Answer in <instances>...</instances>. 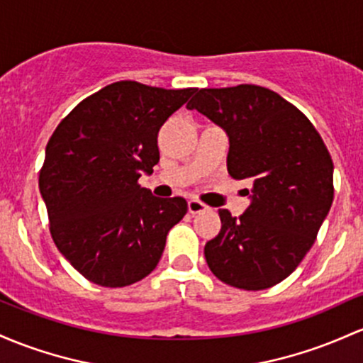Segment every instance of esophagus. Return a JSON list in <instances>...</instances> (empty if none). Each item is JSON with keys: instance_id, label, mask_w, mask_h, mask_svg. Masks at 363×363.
I'll return each mask as SVG.
<instances>
[{"instance_id": "esophagus-1", "label": "esophagus", "mask_w": 363, "mask_h": 363, "mask_svg": "<svg viewBox=\"0 0 363 363\" xmlns=\"http://www.w3.org/2000/svg\"><path fill=\"white\" fill-rule=\"evenodd\" d=\"M188 210H189L191 215H196V213L205 212V210H208V206H206L205 203H201L198 200H189L188 201Z\"/></svg>"}]
</instances>
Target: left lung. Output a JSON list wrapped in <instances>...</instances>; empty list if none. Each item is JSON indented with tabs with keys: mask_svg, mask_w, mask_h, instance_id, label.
I'll return each mask as SVG.
<instances>
[{
	"mask_svg": "<svg viewBox=\"0 0 363 363\" xmlns=\"http://www.w3.org/2000/svg\"><path fill=\"white\" fill-rule=\"evenodd\" d=\"M225 130L227 172L252 182L240 218L218 210L222 229L205 245L215 277L258 291L277 284L312 248L333 205L334 165L315 127L267 87L200 89L188 103Z\"/></svg>",
	"mask_w": 363,
	"mask_h": 363,
	"instance_id": "obj_1",
	"label": "left lung"
}]
</instances>
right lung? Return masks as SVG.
Returning a JSON list of instances; mask_svg holds the SVG:
<instances>
[{
    "label": "right lung",
    "mask_w": 363,
    "mask_h": 363,
    "mask_svg": "<svg viewBox=\"0 0 363 363\" xmlns=\"http://www.w3.org/2000/svg\"><path fill=\"white\" fill-rule=\"evenodd\" d=\"M196 93L121 81L79 103L58 123L39 174L50 230L77 272L105 288L151 274L184 198H157L138 179L160 160L157 138Z\"/></svg>",
    "instance_id": "add662e5"
}]
</instances>
